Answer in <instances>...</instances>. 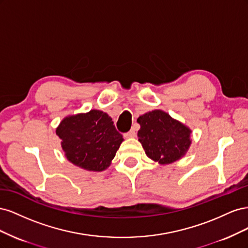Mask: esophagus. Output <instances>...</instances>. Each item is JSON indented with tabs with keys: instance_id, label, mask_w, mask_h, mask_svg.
<instances>
[{
	"instance_id": "34e87169",
	"label": "esophagus",
	"mask_w": 248,
	"mask_h": 248,
	"mask_svg": "<svg viewBox=\"0 0 248 248\" xmlns=\"http://www.w3.org/2000/svg\"><path fill=\"white\" fill-rule=\"evenodd\" d=\"M124 137H125V138H127V139H132V138L136 137V131H134L133 129H131L130 131H128L127 133H125V134H124Z\"/></svg>"
}]
</instances>
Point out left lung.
<instances>
[{
  "label": "left lung",
  "instance_id": "1",
  "mask_svg": "<svg viewBox=\"0 0 248 248\" xmlns=\"http://www.w3.org/2000/svg\"><path fill=\"white\" fill-rule=\"evenodd\" d=\"M139 140L146 155L160 164H169L183 157L191 144L188 127L172 119L168 112L154 109L138 118Z\"/></svg>",
  "mask_w": 248,
  "mask_h": 248
}]
</instances>
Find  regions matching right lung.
<instances>
[{
  "label": "right lung",
  "mask_w": 248,
  "mask_h": 248,
  "mask_svg": "<svg viewBox=\"0 0 248 248\" xmlns=\"http://www.w3.org/2000/svg\"><path fill=\"white\" fill-rule=\"evenodd\" d=\"M56 133L66 158L91 171L108 169L123 141L111 118L98 109L64 118Z\"/></svg>",
  "instance_id": "right-lung-1"
}]
</instances>
